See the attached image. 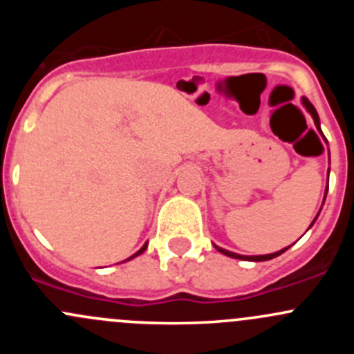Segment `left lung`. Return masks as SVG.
<instances>
[{"mask_svg":"<svg viewBox=\"0 0 354 354\" xmlns=\"http://www.w3.org/2000/svg\"><path fill=\"white\" fill-rule=\"evenodd\" d=\"M301 104L305 106V109L308 111V114L310 116L313 118V123H315V127H317V130H319V133L322 135L324 137V133H322V130H320V118H319V113H317V109L313 108V104L312 102L308 101V99H305L303 97L301 99ZM324 140H326V137H324ZM327 142V140H326ZM329 162H330V154H329ZM329 173H330V167H329V171H327V178H329ZM327 190H329V185H327L326 187V195H324V202H326V197H327ZM322 210V209H320ZM320 210H319V214H320ZM319 214H317V217H319ZM317 217L315 219L312 221V224H310V227L313 226V224H315V221H317ZM214 248L217 250V252H221V253H224V255H227V257H231V259H240V260H250V262H266V260H270V259H274V257H279L281 253H284L286 252V250L289 248V246H286V248H283V250H279V252H274V253H269V255H240V253H234V252H230V250H224V248H221V246H217V245H214Z\"/></svg>","mask_w":354,"mask_h":354,"instance_id":"left-lung-1","label":"left lung"}]
</instances>
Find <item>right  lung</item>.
I'll return each mask as SVG.
<instances>
[{
	"mask_svg": "<svg viewBox=\"0 0 354 354\" xmlns=\"http://www.w3.org/2000/svg\"><path fill=\"white\" fill-rule=\"evenodd\" d=\"M145 248H147V243H145L144 246H142V248L138 250L137 253H133V255H131V257H128L127 260H123V262H128V260H131V259H135V257H138V255H140V253H144V252H145Z\"/></svg>",
	"mask_w": 354,
	"mask_h": 354,
	"instance_id": "right-lung-1",
	"label": "right lung"
}]
</instances>
